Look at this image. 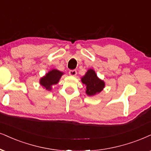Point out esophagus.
<instances>
[{
	"label": "esophagus",
	"instance_id": "1",
	"mask_svg": "<svg viewBox=\"0 0 151 151\" xmlns=\"http://www.w3.org/2000/svg\"><path fill=\"white\" fill-rule=\"evenodd\" d=\"M77 72L75 70H70V71H69L70 75H71V76H76V75H77Z\"/></svg>",
	"mask_w": 151,
	"mask_h": 151
}]
</instances>
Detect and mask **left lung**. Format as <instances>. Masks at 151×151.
Returning a JSON list of instances; mask_svg holds the SVG:
<instances>
[{"mask_svg": "<svg viewBox=\"0 0 151 151\" xmlns=\"http://www.w3.org/2000/svg\"><path fill=\"white\" fill-rule=\"evenodd\" d=\"M81 81L86 86V93L88 96L93 95L100 93L105 86L104 81L99 79L94 70L90 69L81 78Z\"/></svg>", "mask_w": 151, "mask_h": 151, "instance_id": "1", "label": "left lung"}]
</instances>
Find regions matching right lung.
<instances>
[{
  "mask_svg": "<svg viewBox=\"0 0 151 151\" xmlns=\"http://www.w3.org/2000/svg\"><path fill=\"white\" fill-rule=\"evenodd\" d=\"M63 74V72L53 69L46 74L43 77H42L40 80V83L43 87L45 88L46 90L51 91V86L58 83Z\"/></svg>",
  "mask_w": 151,
  "mask_h": 151,
  "instance_id": "1",
  "label": "right lung"
}]
</instances>
